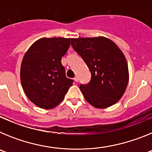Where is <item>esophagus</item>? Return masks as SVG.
I'll return each instance as SVG.
<instances>
[{
    "mask_svg": "<svg viewBox=\"0 0 152 152\" xmlns=\"http://www.w3.org/2000/svg\"><path fill=\"white\" fill-rule=\"evenodd\" d=\"M74 80H75V82H77V81H78V80H79L78 77H77V76H75V78H74Z\"/></svg>",
    "mask_w": 152,
    "mask_h": 152,
    "instance_id": "obj_1",
    "label": "esophagus"
}]
</instances>
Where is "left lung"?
<instances>
[{
  "label": "left lung",
  "instance_id": "1",
  "mask_svg": "<svg viewBox=\"0 0 152 152\" xmlns=\"http://www.w3.org/2000/svg\"><path fill=\"white\" fill-rule=\"evenodd\" d=\"M72 46L91 73V81L80 85L85 100L99 109L117 103L129 82L128 64L123 52L103 36L72 39Z\"/></svg>",
  "mask_w": 152,
  "mask_h": 152
}]
</instances>
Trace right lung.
<instances>
[{"label":"right lung","instance_id":"right-lung-1","mask_svg":"<svg viewBox=\"0 0 152 152\" xmlns=\"http://www.w3.org/2000/svg\"><path fill=\"white\" fill-rule=\"evenodd\" d=\"M72 39L42 38L29 47L23 58L20 80L25 94L40 108L50 110L64 98L73 80L66 77L61 58Z\"/></svg>","mask_w":152,"mask_h":152}]
</instances>
